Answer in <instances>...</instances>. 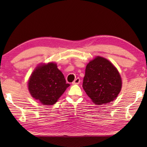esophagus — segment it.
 Instances as JSON below:
<instances>
[{"mask_svg":"<svg viewBox=\"0 0 147 147\" xmlns=\"http://www.w3.org/2000/svg\"><path fill=\"white\" fill-rule=\"evenodd\" d=\"M80 83V79L79 78H77L74 80V81L73 82V85H78Z\"/></svg>","mask_w":147,"mask_h":147,"instance_id":"34e87169","label":"esophagus"}]
</instances>
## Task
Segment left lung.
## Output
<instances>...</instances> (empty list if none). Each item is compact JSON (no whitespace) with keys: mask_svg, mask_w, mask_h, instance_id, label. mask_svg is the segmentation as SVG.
I'll list each match as a JSON object with an SVG mask.
<instances>
[{"mask_svg":"<svg viewBox=\"0 0 147 147\" xmlns=\"http://www.w3.org/2000/svg\"><path fill=\"white\" fill-rule=\"evenodd\" d=\"M83 88L95 104H106L116 98L122 88V80L110 61L97 56L86 65Z\"/></svg>","mask_w":147,"mask_h":147,"instance_id":"1","label":"left lung"}]
</instances>
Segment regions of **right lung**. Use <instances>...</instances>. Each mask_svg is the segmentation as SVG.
Here are the masks:
<instances>
[{
    "mask_svg": "<svg viewBox=\"0 0 147 147\" xmlns=\"http://www.w3.org/2000/svg\"><path fill=\"white\" fill-rule=\"evenodd\" d=\"M31 95L43 105H54L69 84L54 62L38 65L31 75L28 83Z\"/></svg>",
    "mask_w": 147,
    "mask_h": 147,
    "instance_id": "obj_1",
    "label": "right lung"
}]
</instances>
